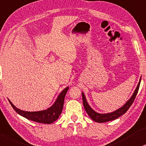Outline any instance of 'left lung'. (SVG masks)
Listing matches in <instances>:
<instances>
[{
  "instance_id": "8db88e82",
  "label": "left lung",
  "mask_w": 146,
  "mask_h": 146,
  "mask_svg": "<svg viewBox=\"0 0 146 146\" xmlns=\"http://www.w3.org/2000/svg\"><path fill=\"white\" fill-rule=\"evenodd\" d=\"M141 77H140L139 82L138 83V85L137 86V88L135 90V91L131 96V97L129 99L127 100V102L125 103V104L123 105L122 107L119 108V109L114 110V112H109V113H105V114H100L98 113V112H96L95 110H94L91 108V106H90L89 104H88V102H87V100L86 98V96H85L84 92H82V98H83V104H84V106L85 110L87 113H88L89 117L91 118V119L93 120V121H96L97 123H105L108 122V121H113V120H115L117 118L121 117V115L124 114L125 112H126L127 110H128L129 107L131 106V104L133 102L136 96H137V94L138 92V90H139V86H140V82H141Z\"/></svg>"
}]
</instances>
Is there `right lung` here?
I'll list each match as a JSON object with an SVG mask.
<instances>
[{
  "label": "right lung",
  "instance_id": "obj_1",
  "mask_svg": "<svg viewBox=\"0 0 146 146\" xmlns=\"http://www.w3.org/2000/svg\"><path fill=\"white\" fill-rule=\"evenodd\" d=\"M69 90V87L62 90L60 94L57 97V98L54 104L46 110H41V111L36 112H28L24 111V110H20L19 108L15 106L13 103L9 100L11 106L13 109L17 112L18 114L22 116V117L26 118L27 119L31 120V121H35L37 123H45V124H50L54 122L58 119L59 116L61 114L62 108L64 105V100L66 94Z\"/></svg>",
  "mask_w": 146,
  "mask_h": 146
}]
</instances>
